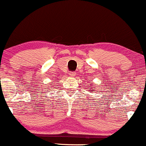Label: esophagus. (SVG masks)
Wrapping results in <instances>:
<instances>
[{
    "mask_svg": "<svg viewBox=\"0 0 146 146\" xmlns=\"http://www.w3.org/2000/svg\"><path fill=\"white\" fill-rule=\"evenodd\" d=\"M70 75L71 76H74L76 75V72H70Z\"/></svg>",
    "mask_w": 146,
    "mask_h": 146,
    "instance_id": "1",
    "label": "esophagus"
}]
</instances>
